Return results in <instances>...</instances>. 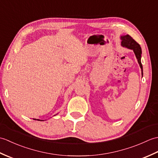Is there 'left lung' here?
Instances as JSON below:
<instances>
[{
    "mask_svg": "<svg viewBox=\"0 0 158 158\" xmlns=\"http://www.w3.org/2000/svg\"><path fill=\"white\" fill-rule=\"evenodd\" d=\"M121 39H122V45L123 47H126L127 48L132 49L134 52H135L136 58L138 60V62L139 64L140 69H141L142 75H143V66L141 64V61H140L142 52H141V48H140V45L135 41V39H132V36H130L129 35L121 36Z\"/></svg>",
    "mask_w": 158,
    "mask_h": 158,
    "instance_id": "1",
    "label": "left lung"
}]
</instances>
